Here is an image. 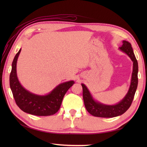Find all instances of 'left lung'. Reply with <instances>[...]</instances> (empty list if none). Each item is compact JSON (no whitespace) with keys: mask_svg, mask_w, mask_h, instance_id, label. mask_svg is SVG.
<instances>
[{"mask_svg":"<svg viewBox=\"0 0 147 147\" xmlns=\"http://www.w3.org/2000/svg\"><path fill=\"white\" fill-rule=\"evenodd\" d=\"M121 52L126 54L133 61V72L129 88L126 95L120 102L114 105L102 104L93 98L85 84L83 87V98L86 111L93 116L100 117H114L123 114L131 105L138 86V65L131 43L123 40V45L119 48Z\"/></svg>","mask_w":147,"mask_h":147,"instance_id":"1","label":"left lung"}]
</instances>
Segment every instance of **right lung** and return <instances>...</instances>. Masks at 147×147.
I'll use <instances>...</instances> for the list:
<instances>
[{
	"instance_id": "obj_1",
	"label": "right lung",
	"mask_w": 147,
	"mask_h": 147,
	"mask_svg": "<svg viewBox=\"0 0 147 147\" xmlns=\"http://www.w3.org/2000/svg\"><path fill=\"white\" fill-rule=\"evenodd\" d=\"M21 49L15 55L9 77L11 90L18 106L28 114L47 116L55 114L61 107L62 99L69 88L73 85V80L59 84L46 95L30 92L21 85L17 76V61Z\"/></svg>"
}]
</instances>
